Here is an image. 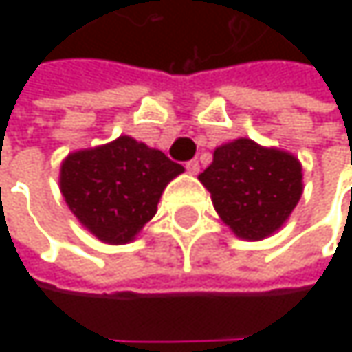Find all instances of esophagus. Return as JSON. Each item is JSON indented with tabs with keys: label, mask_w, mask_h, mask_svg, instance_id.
<instances>
[{
	"label": "esophagus",
	"mask_w": 352,
	"mask_h": 352,
	"mask_svg": "<svg viewBox=\"0 0 352 352\" xmlns=\"http://www.w3.org/2000/svg\"><path fill=\"white\" fill-rule=\"evenodd\" d=\"M185 169H187V173L197 175L199 173V163L197 161H189V163H185Z\"/></svg>",
	"instance_id": "esophagus-1"
}]
</instances>
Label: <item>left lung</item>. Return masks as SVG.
Masks as SVG:
<instances>
[{"label":"left lung","instance_id":"1","mask_svg":"<svg viewBox=\"0 0 352 352\" xmlns=\"http://www.w3.org/2000/svg\"><path fill=\"white\" fill-rule=\"evenodd\" d=\"M302 163L287 151L236 138L214 151L199 181L222 222L243 241L275 234L304 193Z\"/></svg>","mask_w":352,"mask_h":352}]
</instances>
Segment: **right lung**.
<instances>
[{"label": "right lung", "instance_id": "obj_1", "mask_svg": "<svg viewBox=\"0 0 352 352\" xmlns=\"http://www.w3.org/2000/svg\"><path fill=\"white\" fill-rule=\"evenodd\" d=\"M183 171L165 153L120 136L65 157L58 185L83 228L102 243L126 245L153 220L165 187Z\"/></svg>", "mask_w": 352, "mask_h": 352}]
</instances>
